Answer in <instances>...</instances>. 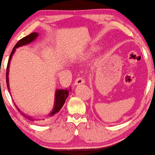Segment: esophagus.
<instances>
[{
	"label": "esophagus",
	"instance_id": "obj_1",
	"mask_svg": "<svg viewBox=\"0 0 155 155\" xmlns=\"http://www.w3.org/2000/svg\"><path fill=\"white\" fill-rule=\"evenodd\" d=\"M85 82V80H84V79L81 77H79L77 79L75 80V85H81V84L84 83Z\"/></svg>",
	"mask_w": 155,
	"mask_h": 155
}]
</instances>
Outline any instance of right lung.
Listing matches in <instances>:
<instances>
[{
	"instance_id": "1",
	"label": "right lung",
	"mask_w": 155,
	"mask_h": 155,
	"mask_svg": "<svg viewBox=\"0 0 155 155\" xmlns=\"http://www.w3.org/2000/svg\"><path fill=\"white\" fill-rule=\"evenodd\" d=\"M38 36V33H32L30 34V35L25 36V37H24L22 38V39L20 40V41L15 44V45L14 46V48H13V51H12V52H11V55H10V58L8 59V65H7V69H6V84H7L8 89L9 91H10V88H9V82H8V73H9L10 62H11V58L13 55L14 52L15 51V48H18V47H20V46L25 45H27V44L31 43V42L35 41ZM68 94H69V90H68L58 89L56 90L54 107H53V110H52V112L49 114V117H53L56 113H58V112L60 111V109H61L62 107L63 106V104H65V100H66V99H67V97H68ZM15 107H16V108H17V110H18V112H21V113L24 116V117H25L26 119L30 120V121H35V120H38V119H35V118L31 117V116H29V115H28V114H24L23 112H21V110H20V109L17 107V106L15 105Z\"/></svg>"
}]
</instances>
